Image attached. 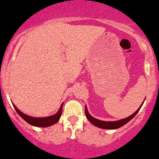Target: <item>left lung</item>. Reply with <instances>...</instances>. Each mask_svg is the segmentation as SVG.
<instances>
[{
    "label": "left lung",
    "instance_id": "8db88e82",
    "mask_svg": "<svg viewBox=\"0 0 159 159\" xmlns=\"http://www.w3.org/2000/svg\"><path fill=\"white\" fill-rule=\"evenodd\" d=\"M143 105V104H142ZM142 105L140 106V108L142 107ZM140 108L135 111V113L132 114L131 116H130L127 117L125 119H123V120H117V121H111V122H107V121H102V120H97L95 119L94 117H93L92 116H90L88 112V110L87 108H85V116H86L87 119H88L89 120L90 123H92L93 125L97 126L98 128H104V129H116V128H120L122 126L125 125L127 123L129 122L131 120V119L133 117H135V115L138 113V111H139Z\"/></svg>",
    "mask_w": 159,
    "mask_h": 159
}]
</instances>
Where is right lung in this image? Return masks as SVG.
<instances>
[{
    "label": "right lung",
    "instance_id": "add662e5",
    "mask_svg": "<svg viewBox=\"0 0 159 159\" xmlns=\"http://www.w3.org/2000/svg\"><path fill=\"white\" fill-rule=\"evenodd\" d=\"M14 108H15L16 111L24 120L27 123L30 124L31 125L35 126V127H40V128H45V127H48V126L53 125V124H56L60 119V116L62 115V105L60 107L59 110L55 115L51 116L48 117H43V118H35V117H31L29 116H27L25 114L22 113L13 104Z\"/></svg>",
    "mask_w": 159,
    "mask_h": 159
}]
</instances>
